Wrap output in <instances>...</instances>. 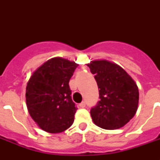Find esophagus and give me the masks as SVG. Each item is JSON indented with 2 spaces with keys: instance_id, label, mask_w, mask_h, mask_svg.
I'll list each match as a JSON object with an SVG mask.
<instances>
[{
  "instance_id": "esophagus-1",
  "label": "esophagus",
  "mask_w": 160,
  "mask_h": 160,
  "mask_svg": "<svg viewBox=\"0 0 160 160\" xmlns=\"http://www.w3.org/2000/svg\"><path fill=\"white\" fill-rule=\"evenodd\" d=\"M80 105V108H85V105H86V103H85V101H83V102L80 103V105Z\"/></svg>"
}]
</instances>
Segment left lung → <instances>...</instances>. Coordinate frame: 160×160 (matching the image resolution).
Listing matches in <instances>:
<instances>
[{
  "label": "left lung",
  "instance_id": "left-lung-1",
  "mask_svg": "<svg viewBox=\"0 0 160 160\" xmlns=\"http://www.w3.org/2000/svg\"><path fill=\"white\" fill-rule=\"evenodd\" d=\"M88 66L95 75L100 95V101L90 109L93 121L105 129L121 128L137 111V85L124 69L108 60H95Z\"/></svg>",
  "mask_w": 160,
  "mask_h": 160
}]
</instances>
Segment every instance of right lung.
I'll use <instances>...</instances> for the list:
<instances>
[{
    "mask_svg": "<svg viewBox=\"0 0 160 160\" xmlns=\"http://www.w3.org/2000/svg\"><path fill=\"white\" fill-rule=\"evenodd\" d=\"M77 66L63 58H52L30 78L26 93L27 109L45 131L60 133L72 125L77 107L70 96L69 81Z\"/></svg>",
    "mask_w": 160,
    "mask_h": 160,
    "instance_id": "1",
    "label": "right lung"
}]
</instances>
